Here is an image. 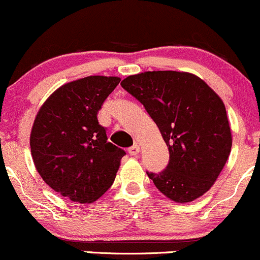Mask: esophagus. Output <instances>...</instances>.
Returning <instances> with one entry per match:
<instances>
[{"mask_svg": "<svg viewBox=\"0 0 260 260\" xmlns=\"http://www.w3.org/2000/svg\"><path fill=\"white\" fill-rule=\"evenodd\" d=\"M139 151H140L139 145H133V147L128 149V153H129V155H132V156H137V155L139 154Z\"/></svg>", "mask_w": 260, "mask_h": 260, "instance_id": "esophagus-1", "label": "esophagus"}]
</instances>
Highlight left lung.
Masks as SVG:
<instances>
[{
	"instance_id": "obj_1",
	"label": "left lung",
	"mask_w": 260,
	"mask_h": 260,
	"mask_svg": "<svg viewBox=\"0 0 260 260\" xmlns=\"http://www.w3.org/2000/svg\"><path fill=\"white\" fill-rule=\"evenodd\" d=\"M122 88L150 115L170 151L168 168L148 172L155 187L176 203L196 201L210 189L231 153V128L221 98L188 72L134 74Z\"/></svg>"
}]
</instances>
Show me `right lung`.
<instances>
[{
  "label": "right lung",
  "instance_id": "right-lung-1",
  "mask_svg": "<svg viewBox=\"0 0 260 260\" xmlns=\"http://www.w3.org/2000/svg\"><path fill=\"white\" fill-rule=\"evenodd\" d=\"M89 76L47 98L30 132L32 161L47 186L76 203H92L111 187L124 150L107 142L98 112L120 83Z\"/></svg>",
  "mask_w": 260,
  "mask_h": 260
}]
</instances>
